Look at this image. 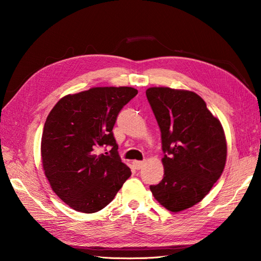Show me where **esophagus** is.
Instances as JSON below:
<instances>
[{
    "mask_svg": "<svg viewBox=\"0 0 261 261\" xmlns=\"http://www.w3.org/2000/svg\"><path fill=\"white\" fill-rule=\"evenodd\" d=\"M132 165H134V167L136 169H141L142 166L145 165V162H140V160H134V162H132Z\"/></svg>",
    "mask_w": 261,
    "mask_h": 261,
    "instance_id": "1",
    "label": "esophagus"
}]
</instances>
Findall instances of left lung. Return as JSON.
<instances>
[{"label": "left lung", "instance_id": "8db88e82", "mask_svg": "<svg viewBox=\"0 0 261 261\" xmlns=\"http://www.w3.org/2000/svg\"><path fill=\"white\" fill-rule=\"evenodd\" d=\"M146 95L162 132L165 168L150 191L164 207L179 212L201 202L222 175L223 127L196 93L150 87Z\"/></svg>", "mask_w": 261, "mask_h": 261}]
</instances>
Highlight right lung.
Instances as JSON below:
<instances>
[{"instance_id":"add662e5","label":"right lung","mask_w":261,"mask_h":261,"mask_svg":"<svg viewBox=\"0 0 261 261\" xmlns=\"http://www.w3.org/2000/svg\"><path fill=\"white\" fill-rule=\"evenodd\" d=\"M137 94L132 87H93L66 95L49 113L41 138L43 170L53 191L75 211L104 208L131 176L112 130ZM102 146L111 149L109 154L98 152Z\"/></svg>"}]
</instances>
